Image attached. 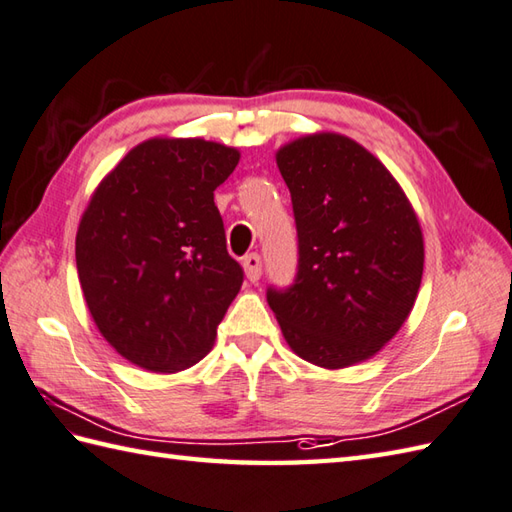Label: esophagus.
Masks as SVG:
<instances>
[{
  "label": "esophagus",
  "instance_id": "34e87169",
  "mask_svg": "<svg viewBox=\"0 0 512 512\" xmlns=\"http://www.w3.org/2000/svg\"><path fill=\"white\" fill-rule=\"evenodd\" d=\"M243 267H245V276L256 282L260 278V271H263V260H260L258 254H247L243 258Z\"/></svg>",
  "mask_w": 512,
  "mask_h": 512
}]
</instances>
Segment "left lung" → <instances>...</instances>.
<instances>
[{
  "label": "left lung",
  "instance_id": "left-lung-1",
  "mask_svg": "<svg viewBox=\"0 0 512 512\" xmlns=\"http://www.w3.org/2000/svg\"><path fill=\"white\" fill-rule=\"evenodd\" d=\"M291 192L298 271L267 302L295 355L320 368L370 359L403 326L423 278V232L377 157L337 133L276 155Z\"/></svg>",
  "mask_w": 512,
  "mask_h": 512
}]
</instances>
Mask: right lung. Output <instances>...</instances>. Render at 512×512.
I'll use <instances>...</instances> for the list:
<instances>
[{"mask_svg":"<svg viewBox=\"0 0 512 512\" xmlns=\"http://www.w3.org/2000/svg\"><path fill=\"white\" fill-rule=\"evenodd\" d=\"M238 157L199 138L142 142L89 201L78 280L98 331L135 366L177 372L214 344L245 276L214 206Z\"/></svg>","mask_w":512,"mask_h":512,"instance_id":"1","label":"right lung"}]
</instances>
